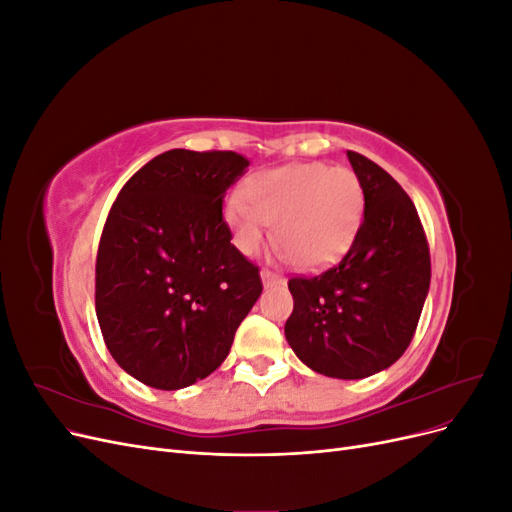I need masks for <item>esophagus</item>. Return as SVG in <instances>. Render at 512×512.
I'll list each match as a JSON object with an SVG mask.
<instances>
[{
  "label": "esophagus",
  "mask_w": 512,
  "mask_h": 512,
  "mask_svg": "<svg viewBox=\"0 0 512 512\" xmlns=\"http://www.w3.org/2000/svg\"><path fill=\"white\" fill-rule=\"evenodd\" d=\"M260 280H262V286L265 288H271V286H284L286 284V280L282 275H277V273H273V271H262L260 273Z\"/></svg>",
  "instance_id": "obj_1"
}]
</instances>
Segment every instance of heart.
I'll list each match as a JSON object with an SVG mask.
<instances>
[{
	"label": "heart",
	"mask_w": 512,
	"mask_h": 512,
	"mask_svg": "<svg viewBox=\"0 0 512 512\" xmlns=\"http://www.w3.org/2000/svg\"><path fill=\"white\" fill-rule=\"evenodd\" d=\"M226 200L224 218L243 254H256L275 224V241L301 269L327 267L354 243L365 213L363 185L350 168L322 162L271 168Z\"/></svg>",
	"instance_id": "b5f03b06"
}]
</instances>
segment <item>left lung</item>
Returning <instances> with one entry per match:
<instances>
[{
    "mask_svg": "<svg viewBox=\"0 0 512 512\" xmlns=\"http://www.w3.org/2000/svg\"><path fill=\"white\" fill-rule=\"evenodd\" d=\"M365 213L348 254L316 277H292L286 339L322 376L361 380L391 367L412 342L431 262L416 207L376 162L348 151Z\"/></svg>",
    "mask_w": 512,
    "mask_h": 512,
    "instance_id": "left-lung-1",
    "label": "left lung"
}]
</instances>
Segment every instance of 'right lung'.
I'll use <instances>...</instances> for the list:
<instances>
[{
  "label": "right lung",
  "instance_id": "right-lung-1",
  "mask_svg": "<svg viewBox=\"0 0 512 512\" xmlns=\"http://www.w3.org/2000/svg\"><path fill=\"white\" fill-rule=\"evenodd\" d=\"M235 151L170 149L123 185L96 260V314L132 378L185 389L218 369L262 292L258 267L230 243L224 194Z\"/></svg>",
  "mask_w": 512,
  "mask_h": 512
}]
</instances>
